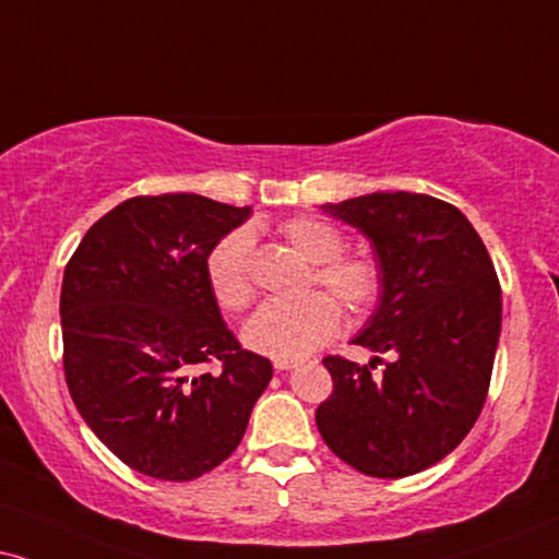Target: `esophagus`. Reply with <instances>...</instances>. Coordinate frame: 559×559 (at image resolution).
<instances>
[{"label":"esophagus","instance_id":"obj_1","mask_svg":"<svg viewBox=\"0 0 559 559\" xmlns=\"http://www.w3.org/2000/svg\"><path fill=\"white\" fill-rule=\"evenodd\" d=\"M301 364V358H273V366L278 371H288V369H294V366H299Z\"/></svg>","mask_w":559,"mask_h":559}]
</instances>
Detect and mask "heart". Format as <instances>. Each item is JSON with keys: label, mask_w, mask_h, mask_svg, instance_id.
<instances>
[{"label": "heart", "mask_w": 559, "mask_h": 559, "mask_svg": "<svg viewBox=\"0 0 559 559\" xmlns=\"http://www.w3.org/2000/svg\"><path fill=\"white\" fill-rule=\"evenodd\" d=\"M281 237L314 263V281L345 301L353 314H364L381 294V267L371 255H343V235L324 218L294 216L281 224ZM252 237L237 229L218 239L206 260L209 286L216 301L229 312H239L255 296L250 278ZM343 312L330 294L314 292L301 299L265 301L242 337L252 350L273 358H299L330 341L341 328Z\"/></svg>", "instance_id": "b5f03b06"}]
</instances>
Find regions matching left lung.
<instances>
[{
	"label": "left lung",
	"instance_id": "obj_1",
	"mask_svg": "<svg viewBox=\"0 0 559 559\" xmlns=\"http://www.w3.org/2000/svg\"><path fill=\"white\" fill-rule=\"evenodd\" d=\"M322 211L361 231L381 267L379 307L353 343L394 358L379 377L324 358L332 394L317 428L364 475H415L451 454L485 405L503 317L496 267L469 218L433 195L369 193Z\"/></svg>",
	"mask_w": 559,
	"mask_h": 559
}]
</instances>
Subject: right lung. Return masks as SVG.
Instances as JSON below:
<instances>
[{
    "label": "right lung",
    "instance_id": "right-lung-1",
    "mask_svg": "<svg viewBox=\"0 0 559 559\" xmlns=\"http://www.w3.org/2000/svg\"><path fill=\"white\" fill-rule=\"evenodd\" d=\"M250 214L195 193L129 198L92 224L63 271L69 394L141 475L188 483L218 467L273 377L224 324L206 273L218 239Z\"/></svg>",
    "mask_w": 559,
    "mask_h": 559
}]
</instances>
